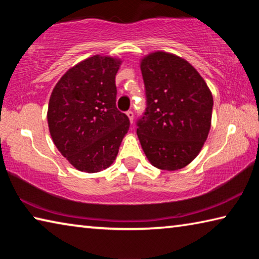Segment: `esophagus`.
<instances>
[{"label": "esophagus", "instance_id": "esophagus-1", "mask_svg": "<svg viewBox=\"0 0 259 259\" xmlns=\"http://www.w3.org/2000/svg\"><path fill=\"white\" fill-rule=\"evenodd\" d=\"M126 116L129 117L130 122H131V123H133V121H134V112L133 111H128V112H126Z\"/></svg>", "mask_w": 259, "mask_h": 259}]
</instances>
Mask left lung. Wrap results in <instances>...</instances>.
<instances>
[{
    "mask_svg": "<svg viewBox=\"0 0 259 259\" xmlns=\"http://www.w3.org/2000/svg\"><path fill=\"white\" fill-rule=\"evenodd\" d=\"M146 109L137 135L148 161L157 169H182L207 140L213 99L202 76L181 57L152 52L140 61Z\"/></svg>",
    "mask_w": 259,
    "mask_h": 259,
    "instance_id": "8db88e82",
    "label": "left lung"
}]
</instances>
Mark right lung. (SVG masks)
I'll return each mask as SVG.
<instances>
[{"mask_svg": "<svg viewBox=\"0 0 259 259\" xmlns=\"http://www.w3.org/2000/svg\"><path fill=\"white\" fill-rule=\"evenodd\" d=\"M122 61L96 55L69 68L52 90L48 124L56 147L80 171L108 168L130 121L116 108L115 75Z\"/></svg>", "mask_w": 259, "mask_h": 259, "instance_id": "right-lung-1", "label": "right lung"}]
</instances>
